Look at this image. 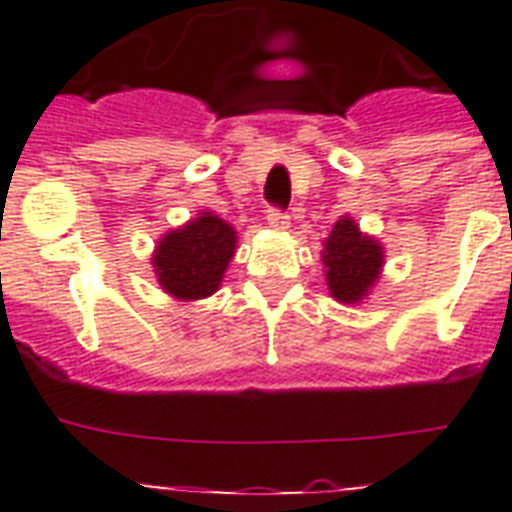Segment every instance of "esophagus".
I'll list each match as a JSON object with an SVG mask.
<instances>
[{
  "label": "esophagus",
  "instance_id": "esophagus-1",
  "mask_svg": "<svg viewBox=\"0 0 512 512\" xmlns=\"http://www.w3.org/2000/svg\"><path fill=\"white\" fill-rule=\"evenodd\" d=\"M265 220H268V225H271V228H276V231H284V228H289V215L287 212H284V209H268V217H265Z\"/></svg>",
  "mask_w": 512,
  "mask_h": 512
}]
</instances>
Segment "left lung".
<instances>
[{
  "label": "left lung",
  "instance_id": "obj_1",
  "mask_svg": "<svg viewBox=\"0 0 512 512\" xmlns=\"http://www.w3.org/2000/svg\"><path fill=\"white\" fill-rule=\"evenodd\" d=\"M327 287L340 303H361L382 273V244L358 231L353 217H340L329 233L324 252Z\"/></svg>",
  "mask_w": 512,
  "mask_h": 512
}]
</instances>
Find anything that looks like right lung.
<instances>
[{
	"label": "right lung",
	"instance_id": "obj_1",
	"mask_svg": "<svg viewBox=\"0 0 512 512\" xmlns=\"http://www.w3.org/2000/svg\"><path fill=\"white\" fill-rule=\"evenodd\" d=\"M233 252L236 231L223 217L201 212L191 223L164 233L151 263L167 295L177 300H201L220 289Z\"/></svg>",
	"mask_w": 512,
	"mask_h": 512
}]
</instances>
